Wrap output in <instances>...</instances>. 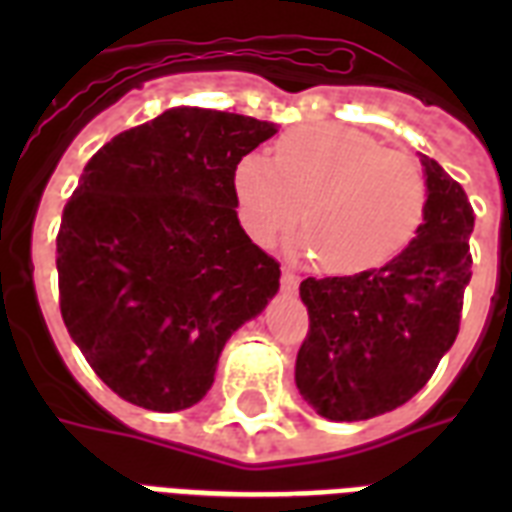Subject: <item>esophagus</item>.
<instances>
[{
    "instance_id": "1",
    "label": "esophagus",
    "mask_w": 512,
    "mask_h": 512,
    "mask_svg": "<svg viewBox=\"0 0 512 512\" xmlns=\"http://www.w3.org/2000/svg\"><path fill=\"white\" fill-rule=\"evenodd\" d=\"M297 284H300V276L289 271V268H284V271H281V292H284V295H292V292H297Z\"/></svg>"
}]
</instances>
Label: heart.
Masks as SVG:
<instances>
[{
  "mask_svg": "<svg viewBox=\"0 0 512 512\" xmlns=\"http://www.w3.org/2000/svg\"><path fill=\"white\" fill-rule=\"evenodd\" d=\"M239 220L268 247L303 220V249L337 276L372 271L417 236L428 207L420 164L342 124H308L281 135L276 164L241 156L233 170Z\"/></svg>",
  "mask_w": 512,
  "mask_h": 512,
  "instance_id": "obj_1",
  "label": "heart"
}]
</instances>
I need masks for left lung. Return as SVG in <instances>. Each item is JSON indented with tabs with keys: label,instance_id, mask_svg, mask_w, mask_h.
Returning <instances> with one entry per match:
<instances>
[{
	"label": "left lung",
	"instance_id": "obj_1",
	"mask_svg": "<svg viewBox=\"0 0 512 512\" xmlns=\"http://www.w3.org/2000/svg\"><path fill=\"white\" fill-rule=\"evenodd\" d=\"M420 162L428 207L409 247L382 268L300 284L311 329L295 382L327 420H369L406 404L460 332L476 215L436 159Z\"/></svg>",
	"mask_w": 512,
	"mask_h": 512
}]
</instances>
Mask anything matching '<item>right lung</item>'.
Segmentation results:
<instances>
[{
  "mask_svg": "<svg viewBox=\"0 0 512 512\" xmlns=\"http://www.w3.org/2000/svg\"><path fill=\"white\" fill-rule=\"evenodd\" d=\"M175 106L84 167L58 231L60 313L108 388L151 412L199 404L228 337L279 292V263L236 215L233 170L276 135Z\"/></svg>",
  "mask_w": 512,
  "mask_h": 512,
  "instance_id": "obj_1",
  "label": "right lung"
}]
</instances>
